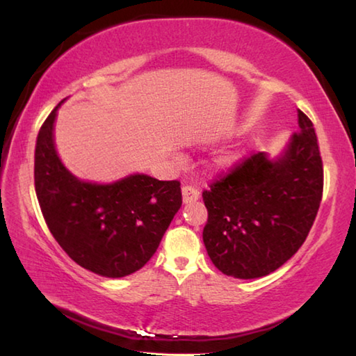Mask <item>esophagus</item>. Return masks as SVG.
<instances>
[{
  "instance_id": "obj_1",
  "label": "esophagus",
  "mask_w": 356,
  "mask_h": 356,
  "mask_svg": "<svg viewBox=\"0 0 356 356\" xmlns=\"http://www.w3.org/2000/svg\"><path fill=\"white\" fill-rule=\"evenodd\" d=\"M182 197L184 203H194L195 200L200 199V193L199 190H195L194 186H184L182 188Z\"/></svg>"
}]
</instances>
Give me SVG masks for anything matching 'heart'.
I'll return each instance as SVG.
<instances>
[{
  "label": "heart",
  "instance_id": "heart-1",
  "mask_svg": "<svg viewBox=\"0 0 356 356\" xmlns=\"http://www.w3.org/2000/svg\"><path fill=\"white\" fill-rule=\"evenodd\" d=\"M240 159V153L236 149L232 151H226V153H222L216 159V165L218 168H229L234 163H236Z\"/></svg>",
  "mask_w": 356,
  "mask_h": 356
}]
</instances>
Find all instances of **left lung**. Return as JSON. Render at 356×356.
I'll return each mask as SVG.
<instances>
[{
	"label": "left lung",
	"mask_w": 356,
	"mask_h": 356,
	"mask_svg": "<svg viewBox=\"0 0 356 356\" xmlns=\"http://www.w3.org/2000/svg\"><path fill=\"white\" fill-rule=\"evenodd\" d=\"M203 191V243L214 266L234 278H260L305 243L323 195V162L314 124L298 110L277 157L257 153Z\"/></svg>",
	"instance_id": "1"
}]
</instances>
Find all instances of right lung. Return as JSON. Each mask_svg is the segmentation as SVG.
I'll list each match as a JSON object with an SVG mask.
<instances>
[{"label": "right lung", "mask_w": 356, "mask_h": 356, "mask_svg": "<svg viewBox=\"0 0 356 356\" xmlns=\"http://www.w3.org/2000/svg\"><path fill=\"white\" fill-rule=\"evenodd\" d=\"M59 102L35 147V190L50 232L79 266L120 278L145 266L182 207L177 180L130 174L111 184L86 182L59 159L53 130Z\"/></svg>", "instance_id": "right-lung-1"}]
</instances>
